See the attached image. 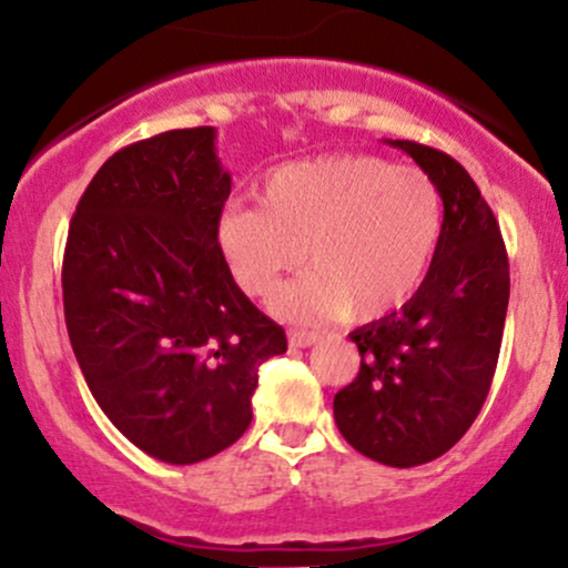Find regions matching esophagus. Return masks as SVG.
<instances>
[{"label":"esophagus","instance_id":"obj_1","mask_svg":"<svg viewBox=\"0 0 568 568\" xmlns=\"http://www.w3.org/2000/svg\"><path fill=\"white\" fill-rule=\"evenodd\" d=\"M317 342L315 331H304V328H293L288 334V344L291 347H312Z\"/></svg>","mask_w":568,"mask_h":568}]
</instances>
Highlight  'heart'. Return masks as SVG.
<instances>
[{
  "mask_svg": "<svg viewBox=\"0 0 568 568\" xmlns=\"http://www.w3.org/2000/svg\"><path fill=\"white\" fill-rule=\"evenodd\" d=\"M258 211L230 207L219 247L247 296L270 298L280 277L312 270L277 293L285 321L315 323L349 312L376 321L414 296L443 232V200L419 168L374 154H328L277 168L256 192Z\"/></svg>",
  "mask_w": 568,
  "mask_h": 568,
  "instance_id": "heart-1",
  "label": "heart"
}]
</instances>
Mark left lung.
Here are the masks:
<instances>
[{"label":"left lung","mask_w":568,"mask_h":568,"mask_svg":"<svg viewBox=\"0 0 568 568\" xmlns=\"http://www.w3.org/2000/svg\"><path fill=\"white\" fill-rule=\"evenodd\" d=\"M389 143L438 186L440 243L400 312L349 334L361 371L336 393L334 416L355 452L389 467H416L446 454L484 408L510 302V264L470 173L440 149Z\"/></svg>","instance_id":"left-lung-1"}]
</instances>
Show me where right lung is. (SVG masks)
<instances>
[{
    "label": "right lung",
    "instance_id": "1",
    "mask_svg": "<svg viewBox=\"0 0 568 568\" xmlns=\"http://www.w3.org/2000/svg\"><path fill=\"white\" fill-rule=\"evenodd\" d=\"M213 141V128H184L114 152L63 251V315L90 393L171 465L230 448L251 425L258 366L288 349L221 256L232 179Z\"/></svg>",
    "mask_w": 568,
    "mask_h": 568
}]
</instances>
